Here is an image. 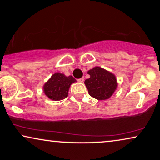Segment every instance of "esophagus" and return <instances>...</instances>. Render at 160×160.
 I'll list each match as a JSON object with an SVG mask.
<instances>
[{
    "instance_id": "obj_1",
    "label": "esophagus",
    "mask_w": 160,
    "mask_h": 160,
    "mask_svg": "<svg viewBox=\"0 0 160 160\" xmlns=\"http://www.w3.org/2000/svg\"><path fill=\"white\" fill-rule=\"evenodd\" d=\"M84 77H82V78H78V82H81V83H82V82H84Z\"/></svg>"
}]
</instances>
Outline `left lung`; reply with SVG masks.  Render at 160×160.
Segmentation results:
<instances>
[{
    "label": "left lung",
    "mask_w": 160,
    "mask_h": 160,
    "mask_svg": "<svg viewBox=\"0 0 160 160\" xmlns=\"http://www.w3.org/2000/svg\"><path fill=\"white\" fill-rule=\"evenodd\" d=\"M88 74L90 78L85 80L84 84L90 96L99 100L108 99L117 87L115 76L100 67L89 70Z\"/></svg>",
    "instance_id": "8db88e82"
}]
</instances>
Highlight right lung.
I'll return each mask as SVG.
<instances>
[{"instance_id": "right-lung-1", "label": "right lung", "mask_w": 160, "mask_h": 160, "mask_svg": "<svg viewBox=\"0 0 160 160\" xmlns=\"http://www.w3.org/2000/svg\"><path fill=\"white\" fill-rule=\"evenodd\" d=\"M75 82L76 79L72 76H65L62 73H56L46 82L43 86V92L51 100H63L68 97L69 87Z\"/></svg>"}]
</instances>
